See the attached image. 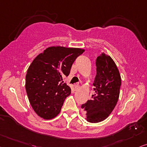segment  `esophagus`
Segmentation results:
<instances>
[{
    "label": "esophagus",
    "mask_w": 147,
    "mask_h": 147,
    "mask_svg": "<svg viewBox=\"0 0 147 147\" xmlns=\"http://www.w3.org/2000/svg\"><path fill=\"white\" fill-rule=\"evenodd\" d=\"M74 86H75V91H78V90H79L80 86L79 85V83H76V84H75V85H74Z\"/></svg>",
    "instance_id": "obj_1"
}]
</instances>
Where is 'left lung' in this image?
<instances>
[{
  "mask_svg": "<svg viewBox=\"0 0 147 147\" xmlns=\"http://www.w3.org/2000/svg\"><path fill=\"white\" fill-rule=\"evenodd\" d=\"M96 66L95 94L81 106L85 119L90 123L101 122L110 115L118 102L121 84L119 71L110 55L102 52L96 58Z\"/></svg>",
  "mask_w": 147,
  "mask_h": 147,
  "instance_id": "obj_1",
  "label": "left lung"
}]
</instances>
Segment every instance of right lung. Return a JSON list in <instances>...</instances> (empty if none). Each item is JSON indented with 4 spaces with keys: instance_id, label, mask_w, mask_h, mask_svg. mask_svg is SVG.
Here are the masks:
<instances>
[{
    "instance_id": "1",
    "label": "right lung",
    "mask_w": 147,
    "mask_h": 147,
    "mask_svg": "<svg viewBox=\"0 0 147 147\" xmlns=\"http://www.w3.org/2000/svg\"><path fill=\"white\" fill-rule=\"evenodd\" d=\"M81 48L53 46L34 59L26 75V90L33 110L40 117L51 119L60 113L64 100L71 94L63 78L69 75Z\"/></svg>"
}]
</instances>
